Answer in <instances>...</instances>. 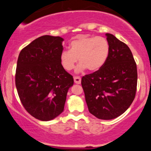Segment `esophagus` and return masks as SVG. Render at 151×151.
<instances>
[{
	"mask_svg": "<svg viewBox=\"0 0 151 151\" xmlns=\"http://www.w3.org/2000/svg\"><path fill=\"white\" fill-rule=\"evenodd\" d=\"M74 82H75L76 84H81V77H74Z\"/></svg>",
	"mask_w": 151,
	"mask_h": 151,
	"instance_id": "esophagus-1",
	"label": "esophagus"
}]
</instances>
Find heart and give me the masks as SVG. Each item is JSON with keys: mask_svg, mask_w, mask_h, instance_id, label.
<instances>
[{"mask_svg": "<svg viewBox=\"0 0 151 151\" xmlns=\"http://www.w3.org/2000/svg\"><path fill=\"white\" fill-rule=\"evenodd\" d=\"M70 50H65L60 55V63L67 71L73 70L77 62V72L86 70L94 72L104 65L109 53V45L106 39L101 36H80L70 43Z\"/></svg>", "mask_w": 151, "mask_h": 151, "instance_id": "b5f03b06", "label": "heart"}]
</instances>
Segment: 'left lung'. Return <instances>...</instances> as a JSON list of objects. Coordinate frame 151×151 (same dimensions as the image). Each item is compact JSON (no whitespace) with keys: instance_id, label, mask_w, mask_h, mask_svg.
Returning <instances> with one entry per match:
<instances>
[{"instance_id":"1","label":"left lung","mask_w":151,"mask_h":151,"mask_svg":"<svg viewBox=\"0 0 151 151\" xmlns=\"http://www.w3.org/2000/svg\"><path fill=\"white\" fill-rule=\"evenodd\" d=\"M107 60L99 70L81 79L89 112L103 120L114 119L129 108L136 96L137 67L131 50L111 34Z\"/></svg>"}]
</instances>
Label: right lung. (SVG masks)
<instances>
[{
	"instance_id": "obj_1",
	"label": "right lung",
	"mask_w": 151,
	"mask_h": 151,
	"mask_svg": "<svg viewBox=\"0 0 151 151\" xmlns=\"http://www.w3.org/2000/svg\"><path fill=\"white\" fill-rule=\"evenodd\" d=\"M63 38L43 35L19 54L15 86L25 110L38 120H52L62 113L74 79L60 63Z\"/></svg>"
}]
</instances>
